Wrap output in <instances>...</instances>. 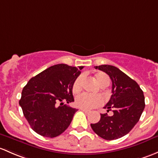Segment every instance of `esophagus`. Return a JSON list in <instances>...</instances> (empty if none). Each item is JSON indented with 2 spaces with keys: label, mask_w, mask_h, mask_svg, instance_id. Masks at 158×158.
<instances>
[{
  "label": "esophagus",
  "mask_w": 158,
  "mask_h": 158,
  "mask_svg": "<svg viewBox=\"0 0 158 158\" xmlns=\"http://www.w3.org/2000/svg\"><path fill=\"white\" fill-rule=\"evenodd\" d=\"M80 110L82 111H83V112L86 113V114H89V113H90V110H87V109H84V108H80Z\"/></svg>",
  "instance_id": "obj_1"
}]
</instances>
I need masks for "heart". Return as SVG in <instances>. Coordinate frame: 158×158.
Segmentation results:
<instances>
[{"instance_id":"b5f03b06","label":"heart","mask_w":158,"mask_h":158,"mask_svg":"<svg viewBox=\"0 0 158 158\" xmlns=\"http://www.w3.org/2000/svg\"><path fill=\"white\" fill-rule=\"evenodd\" d=\"M95 79L97 82L100 85H103L104 84H108L110 80L107 76L104 73H98L95 76ZM82 76H80L76 78L73 85V92L76 93L79 92L82 88ZM102 103V98L99 96L91 95V94H79L76 98V104L78 107L84 109H92L94 107L101 105Z\"/></svg>"}]
</instances>
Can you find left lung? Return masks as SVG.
Listing matches in <instances>:
<instances>
[{"instance_id":"left-lung-1","label":"left lung","mask_w":158,"mask_h":158,"mask_svg":"<svg viewBox=\"0 0 158 158\" xmlns=\"http://www.w3.org/2000/svg\"><path fill=\"white\" fill-rule=\"evenodd\" d=\"M106 73L112 81V94L104 106L114 115L101 114L97 123L91 124L94 132L106 140H115L129 133L139 122L145 109V96L135 80L111 65L94 66Z\"/></svg>"}]
</instances>
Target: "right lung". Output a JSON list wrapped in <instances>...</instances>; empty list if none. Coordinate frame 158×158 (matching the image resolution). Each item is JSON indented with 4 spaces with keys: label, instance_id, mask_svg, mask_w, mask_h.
I'll list each match as a JSON object with an SVG mask.
<instances>
[{
    "label": "right lung",
    "instance_id": "1",
    "mask_svg": "<svg viewBox=\"0 0 158 158\" xmlns=\"http://www.w3.org/2000/svg\"><path fill=\"white\" fill-rule=\"evenodd\" d=\"M83 67L64 64L50 66L23 88L19 105L35 132L54 138L67 129L77 109L64 102L74 101L73 85Z\"/></svg>",
    "mask_w": 158,
    "mask_h": 158
}]
</instances>
